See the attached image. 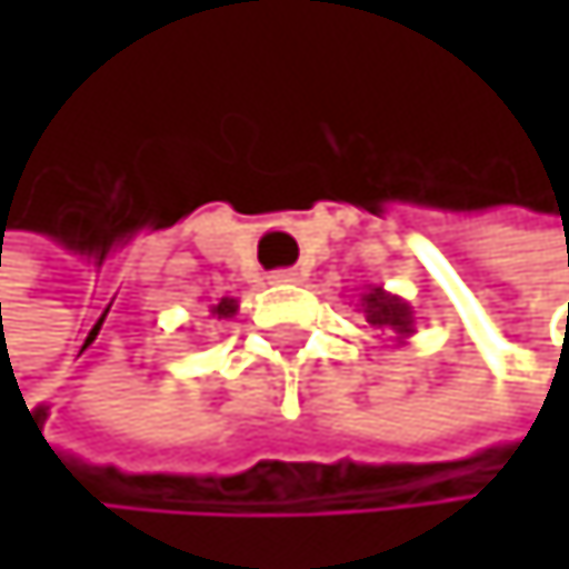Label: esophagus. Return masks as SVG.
Instances as JSON below:
<instances>
[{"mask_svg":"<svg viewBox=\"0 0 569 569\" xmlns=\"http://www.w3.org/2000/svg\"><path fill=\"white\" fill-rule=\"evenodd\" d=\"M269 279H272V282H300L303 272H300V269H276Z\"/></svg>","mask_w":569,"mask_h":569,"instance_id":"obj_1","label":"esophagus"}]
</instances>
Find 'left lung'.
<instances>
[{
  "label": "left lung",
  "mask_w": 569,
  "mask_h": 569,
  "mask_svg": "<svg viewBox=\"0 0 569 569\" xmlns=\"http://www.w3.org/2000/svg\"><path fill=\"white\" fill-rule=\"evenodd\" d=\"M355 307L371 327H379L396 348H402L412 335H417V310H412L402 297H396L382 287H365V293L358 297Z\"/></svg>",
  "instance_id": "8db88e82"
}]
</instances>
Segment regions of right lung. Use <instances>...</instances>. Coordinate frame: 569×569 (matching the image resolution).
<instances>
[{
	"mask_svg": "<svg viewBox=\"0 0 569 569\" xmlns=\"http://www.w3.org/2000/svg\"><path fill=\"white\" fill-rule=\"evenodd\" d=\"M208 313H211V317H218V320H228V317H234V313H238V300H234V297H221L218 303H211V307H208Z\"/></svg>",
	"mask_w": 569,
	"mask_h": 569,
	"instance_id": "1",
	"label": "right lung"
}]
</instances>
